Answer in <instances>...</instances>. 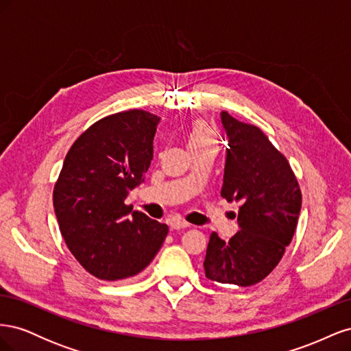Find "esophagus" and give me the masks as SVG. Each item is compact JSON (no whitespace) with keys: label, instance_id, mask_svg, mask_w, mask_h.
Instances as JSON below:
<instances>
[{"label":"esophagus","instance_id":"34e87169","mask_svg":"<svg viewBox=\"0 0 351 351\" xmlns=\"http://www.w3.org/2000/svg\"><path fill=\"white\" fill-rule=\"evenodd\" d=\"M169 226H171L173 230H183V228L190 227L189 222H186V221H183V219H180V218H173L171 222H169Z\"/></svg>","mask_w":351,"mask_h":351}]
</instances>
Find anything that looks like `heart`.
<instances>
[{
	"label": "heart",
	"instance_id": "b5f03b06",
	"mask_svg": "<svg viewBox=\"0 0 351 351\" xmlns=\"http://www.w3.org/2000/svg\"><path fill=\"white\" fill-rule=\"evenodd\" d=\"M205 142H215V134L210 127L204 121H195L192 130L189 133V145H199Z\"/></svg>",
	"mask_w": 351,
	"mask_h": 351
}]
</instances>
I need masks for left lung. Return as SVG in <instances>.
<instances>
[{
  "label": "left lung",
  "instance_id": "1",
  "mask_svg": "<svg viewBox=\"0 0 351 351\" xmlns=\"http://www.w3.org/2000/svg\"><path fill=\"white\" fill-rule=\"evenodd\" d=\"M228 139L221 196L239 202L237 231L228 241L214 231L204 262L206 278L250 287L280 263L299 219L302 192L287 158L258 125L221 114Z\"/></svg>",
  "mask_w": 351,
  "mask_h": 351
}]
</instances>
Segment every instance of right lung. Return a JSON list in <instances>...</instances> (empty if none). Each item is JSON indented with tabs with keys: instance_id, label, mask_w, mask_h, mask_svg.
<instances>
[{
	"instance_id": "1",
	"label": "right lung",
	"mask_w": 351,
	"mask_h": 351,
	"mask_svg": "<svg viewBox=\"0 0 351 351\" xmlns=\"http://www.w3.org/2000/svg\"><path fill=\"white\" fill-rule=\"evenodd\" d=\"M159 117L129 110L84 130L66 155L52 192L61 236L99 280H123L147 267L168 227L124 204L154 158Z\"/></svg>"
}]
</instances>
